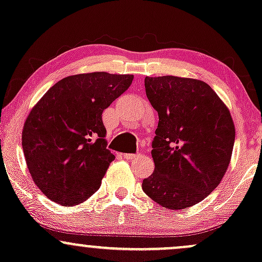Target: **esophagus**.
<instances>
[{
	"instance_id": "34e87169",
	"label": "esophagus",
	"mask_w": 262,
	"mask_h": 262,
	"mask_svg": "<svg viewBox=\"0 0 262 262\" xmlns=\"http://www.w3.org/2000/svg\"><path fill=\"white\" fill-rule=\"evenodd\" d=\"M141 155H131V154H125V155H122V157L125 158V160H127V161H136L137 158L140 157Z\"/></svg>"
}]
</instances>
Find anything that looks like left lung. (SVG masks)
Instances as JSON below:
<instances>
[{"label":"left lung","mask_w":262,"mask_h":262,"mask_svg":"<svg viewBox=\"0 0 262 262\" xmlns=\"http://www.w3.org/2000/svg\"><path fill=\"white\" fill-rule=\"evenodd\" d=\"M145 88L158 126L151 152L155 170L142 189L167 209L189 208L207 198L228 169L235 141L230 111L196 79L146 76Z\"/></svg>","instance_id":"left-lung-1"}]
</instances>
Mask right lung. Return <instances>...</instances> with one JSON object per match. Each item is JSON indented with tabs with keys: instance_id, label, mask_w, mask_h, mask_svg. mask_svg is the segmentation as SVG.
Here are the masks:
<instances>
[{
	"instance_id": "add662e5",
	"label": "right lung",
	"mask_w": 262,
	"mask_h": 262,
	"mask_svg": "<svg viewBox=\"0 0 262 262\" xmlns=\"http://www.w3.org/2000/svg\"><path fill=\"white\" fill-rule=\"evenodd\" d=\"M132 80L134 75L105 72L67 76L32 108L23 126V154L47 198L76 205L99 189L115 160L106 148L102 111Z\"/></svg>"
}]
</instances>
